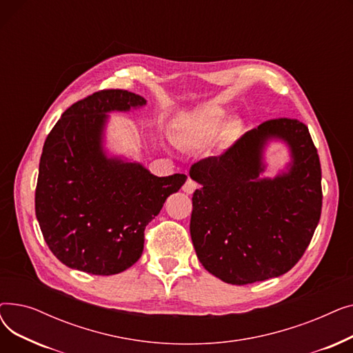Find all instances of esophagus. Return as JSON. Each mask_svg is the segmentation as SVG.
I'll return each mask as SVG.
<instances>
[{"instance_id": "34e87169", "label": "esophagus", "mask_w": 353, "mask_h": 353, "mask_svg": "<svg viewBox=\"0 0 353 353\" xmlns=\"http://www.w3.org/2000/svg\"><path fill=\"white\" fill-rule=\"evenodd\" d=\"M196 189H197V184H196V181H193L192 179H188L186 183L183 184V192L188 193V194H193Z\"/></svg>"}]
</instances>
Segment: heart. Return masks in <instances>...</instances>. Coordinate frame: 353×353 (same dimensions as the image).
Listing matches in <instances>:
<instances>
[{"instance_id":"1","label":"heart","mask_w":353,"mask_h":353,"mask_svg":"<svg viewBox=\"0 0 353 353\" xmlns=\"http://www.w3.org/2000/svg\"><path fill=\"white\" fill-rule=\"evenodd\" d=\"M221 121H223L221 110L216 107L200 110L183 124L177 140L183 144L206 145L217 133Z\"/></svg>"}]
</instances>
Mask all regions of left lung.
<instances>
[{"label": "left lung", "mask_w": 353, "mask_h": 353, "mask_svg": "<svg viewBox=\"0 0 353 353\" xmlns=\"http://www.w3.org/2000/svg\"><path fill=\"white\" fill-rule=\"evenodd\" d=\"M270 139L289 147L288 170L261 178ZM192 242L208 272L232 285L289 272L309 246L322 210V172L307 127L296 119L262 123L219 156L194 163Z\"/></svg>", "instance_id": "8db88e82"}]
</instances>
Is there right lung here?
<instances>
[{"label":"right lung","mask_w":353,"mask_h":353,"mask_svg":"<svg viewBox=\"0 0 353 353\" xmlns=\"http://www.w3.org/2000/svg\"><path fill=\"white\" fill-rule=\"evenodd\" d=\"M143 105L127 90L97 91L68 107L46 139L35 214L50 250L71 269L110 276L133 266L145 226L188 179L157 177L140 163L107 156L108 113Z\"/></svg>","instance_id":"add662e5"}]
</instances>
